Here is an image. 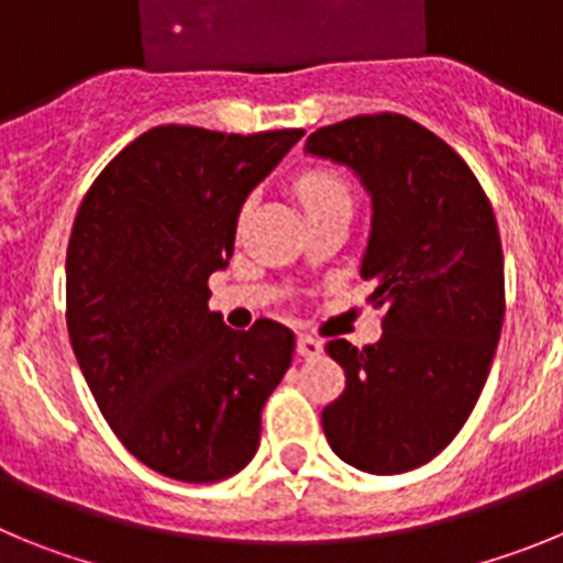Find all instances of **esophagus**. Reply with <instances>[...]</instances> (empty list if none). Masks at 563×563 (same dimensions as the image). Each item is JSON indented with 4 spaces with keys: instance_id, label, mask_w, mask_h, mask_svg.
Masks as SVG:
<instances>
[{
    "instance_id": "1",
    "label": "esophagus",
    "mask_w": 563,
    "mask_h": 563,
    "mask_svg": "<svg viewBox=\"0 0 563 563\" xmlns=\"http://www.w3.org/2000/svg\"><path fill=\"white\" fill-rule=\"evenodd\" d=\"M296 350L301 357H316L318 352H321V343H318L312 335H298Z\"/></svg>"
}]
</instances>
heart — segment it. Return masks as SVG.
Wrapping results in <instances>:
<instances>
[{
    "label": "heart",
    "instance_id": "obj_1",
    "mask_svg": "<svg viewBox=\"0 0 563 563\" xmlns=\"http://www.w3.org/2000/svg\"><path fill=\"white\" fill-rule=\"evenodd\" d=\"M298 202L305 206L307 213L321 211V208L338 206V202H352V191L341 174L330 168H310V172L298 174L292 183Z\"/></svg>",
    "mask_w": 563,
    "mask_h": 563
}]
</instances>
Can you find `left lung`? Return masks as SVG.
Segmentation results:
<instances>
[{"mask_svg": "<svg viewBox=\"0 0 563 563\" xmlns=\"http://www.w3.org/2000/svg\"><path fill=\"white\" fill-rule=\"evenodd\" d=\"M372 194L361 265L383 310L369 346L335 338L327 355L346 386L321 411L327 442L369 474L434 460L474 411L505 321V258L494 208L449 143L397 112L355 114L307 137Z\"/></svg>", "mask_w": 563, "mask_h": 563, "instance_id": "1", "label": "left lung"}]
</instances>
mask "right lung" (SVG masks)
Segmentation results:
<instances>
[{
	"label": "right lung",
	"mask_w": 563,
	"mask_h": 563,
	"mask_svg": "<svg viewBox=\"0 0 563 563\" xmlns=\"http://www.w3.org/2000/svg\"><path fill=\"white\" fill-rule=\"evenodd\" d=\"M301 129L154 126L84 194L67 245V330L114 437L152 471L217 482L253 460L296 335L231 330L208 278L233 256L247 194Z\"/></svg>",
	"instance_id": "obj_1"
}]
</instances>
